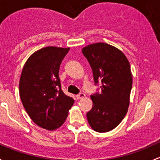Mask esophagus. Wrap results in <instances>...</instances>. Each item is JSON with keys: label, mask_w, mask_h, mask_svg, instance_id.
I'll use <instances>...</instances> for the list:
<instances>
[{"label": "esophagus", "mask_w": 160, "mask_h": 160, "mask_svg": "<svg viewBox=\"0 0 160 160\" xmlns=\"http://www.w3.org/2000/svg\"><path fill=\"white\" fill-rule=\"evenodd\" d=\"M76 97H77V99H79V100H80V99H83L85 97V94L83 93H80L77 94V95L76 96Z\"/></svg>", "instance_id": "esophagus-1"}]
</instances>
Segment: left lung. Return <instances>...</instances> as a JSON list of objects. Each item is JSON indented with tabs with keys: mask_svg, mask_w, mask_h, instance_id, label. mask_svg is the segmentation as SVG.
<instances>
[{
	"mask_svg": "<svg viewBox=\"0 0 160 160\" xmlns=\"http://www.w3.org/2000/svg\"><path fill=\"white\" fill-rule=\"evenodd\" d=\"M93 73L96 84L101 81V93L90 96L92 110L87 113L90 127L98 132L112 130L128 111L132 85L130 65L118 48L106 43L90 44L82 49Z\"/></svg>",
	"mask_w": 160,
	"mask_h": 160,
	"instance_id": "left-lung-1",
	"label": "left lung"
}]
</instances>
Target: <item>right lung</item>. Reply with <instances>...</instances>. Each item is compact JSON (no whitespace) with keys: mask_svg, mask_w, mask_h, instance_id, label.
<instances>
[{"mask_svg":"<svg viewBox=\"0 0 160 160\" xmlns=\"http://www.w3.org/2000/svg\"><path fill=\"white\" fill-rule=\"evenodd\" d=\"M70 48L46 47L35 51L25 63L19 82L21 102L40 127L55 130L61 127L74 100L61 90L59 69Z\"/></svg>","mask_w":160,"mask_h":160,"instance_id":"right-lung-1","label":"right lung"}]
</instances>
